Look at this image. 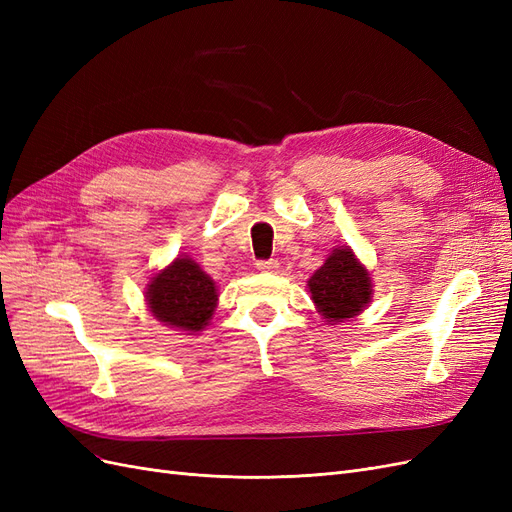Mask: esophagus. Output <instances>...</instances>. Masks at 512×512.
<instances>
[{
    "label": "esophagus",
    "instance_id": "1",
    "mask_svg": "<svg viewBox=\"0 0 512 512\" xmlns=\"http://www.w3.org/2000/svg\"><path fill=\"white\" fill-rule=\"evenodd\" d=\"M277 267H280V262L277 260H258L256 262V269L258 271H262V273H273V271H277Z\"/></svg>",
    "mask_w": 512,
    "mask_h": 512
}]
</instances>
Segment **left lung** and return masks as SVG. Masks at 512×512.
Listing matches in <instances>:
<instances>
[{
	"label": "left lung",
	"instance_id": "1",
	"mask_svg": "<svg viewBox=\"0 0 512 512\" xmlns=\"http://www.w3.org/2000/svg\"><path fill=\"white\" fill-rule=\"evenodd\" d=\"M307 288L318 312L333 324L361 314L371 301L369 273L348 245L335 247L324 265L309 277Z\"/></svg>",
	"mask_w": 512,
	"mask_h": 512
}]
</instances>
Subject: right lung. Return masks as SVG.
I'll list each match as a JSON object with an SVG mask.
<instances>
[{"label": "right lung", "mask_w": 512, "mask_h": 512, "mask_svg": "<svg viewBox=\"0 0 512 512\" xmlns=\"http://www.w3.org/2000/svg\"><path fill=\"white\" fill-rule=\"evenodd\" d=\"M149 312L173 329L203 331L218 305V288L188 256L175 258L147 284Z\"/></svg>", "instance_id": "right-lung-1"}]
</instances>
